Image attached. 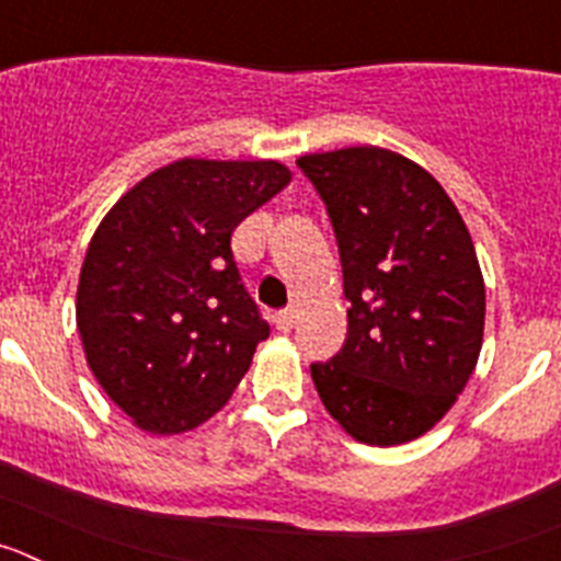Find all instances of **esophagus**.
<instances>
[{"label":"esophagus","instance_id":"34e87169","mask_svg":"<svg viewBox=\"0 0 561 561\" xmlns=\"http://www.w3.org/2000/svg\"><path fill=\"white\" fill-rule=\"evenodd\" d=\"M295 325V309H284L275 314V329L277 331H289Z\"/></svg>","mask_w":561,"mask_h":561}]
</instances>
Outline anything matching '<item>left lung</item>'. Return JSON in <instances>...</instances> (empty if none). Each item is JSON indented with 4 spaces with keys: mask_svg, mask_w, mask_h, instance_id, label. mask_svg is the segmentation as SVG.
I'll return each mask as SVG.
<instances>
[{
    "mask_svg": "<svg viewBox=\"0 0 561 561\" xmlns=\"http://www.w3.org/2000/svg\"><path fill=\"white\" fill-rule=\"evenodd\" d=\"M336 247L348 336L311 379L340 427L370 447L433 430L483 345L485 289L472 236L447 191L376 146L306 153Z\"/></svg>",
    "mask_w": 561,
    "mask_h": 561,
    "instance_id": "8db88e82",
    "label": "left lung"
}]
</instances>
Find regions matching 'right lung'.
I'll return each instance as SVG.
<instances>
[{"mask_svg":"<svg viewBox=\"0 0 561 561\" xmlns=\"http://www.w3.org/2000/svg\"><path fill=\"white\" fill-rule=\"evenodd\" d=\"M289 180L275 160L171 162L137 182L89 241L76 304L83 351L146 433H187L219 413L270 336L230 238Z\"/></svg>","mask_w":561,"mask_h":561,"instance_id":"obj_1","label":"right lung"}]
</instances>
